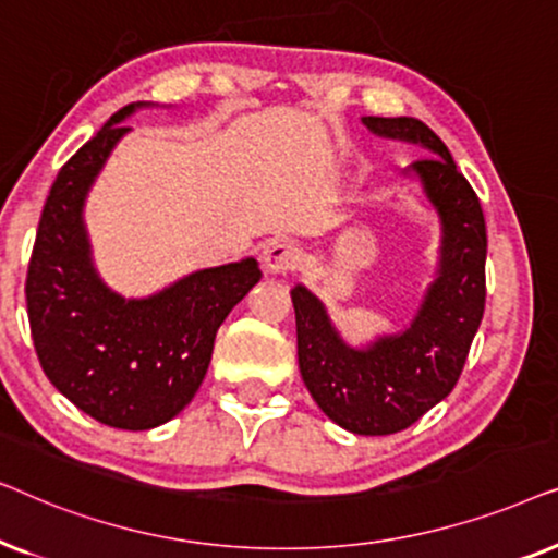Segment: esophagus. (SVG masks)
I'll return each instance as SVG.
<instances>
[{"mask_svg": "<svg viewBox=\"0 0 558 558\" xmlns=\"http://www.w3.org/2000/svg\"><path fill=\"white\" fill-rule=\"evenodd\" d=\"M264 269L266 274H277V277H284V274L294 271L300 266V248L289 241H271L269 246L264 248Z\"/></svg>", "mask_w": 558, "mask_h": 558, "instance_id": "obj_1", "label": "esophagus"}]
</instances>
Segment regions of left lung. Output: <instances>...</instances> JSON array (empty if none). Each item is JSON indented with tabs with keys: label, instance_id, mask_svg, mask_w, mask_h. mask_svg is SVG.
<instances>
[{
	"label": "left lung",
	"instance_id": "left-lung-1",
	"mask_svg": "<svg viewBox=\"0 0 558 558\" xmlns=\"http://www.w3.org/2000/svg\"><path fill=\"white\" fill-rule=\"evenodd\" d=\"M363 124L384 140L429 151L403 174H414L439 216L434 281L401 332L363 348L342 340L325 304L304 284L292 289V304L296 357L312 399L342 429L384 437L407 429L452 393L485 312L487 233L475 190L424 121L363 117Z\"/></svg>",
	"mask_w": 558,
	"mask_h": 558
}]
</instances>
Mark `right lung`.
Returning <instances> with one entry per match:
<instances>
[{"mask_svg":"<svg viewBox=\"0 0 558 558\" xmlns=\"http://www.w3.org/2000/svg\"><path fill=\"white\" fill-rule=\"evenodd\" d=\"M136 101L63 165L45 201L27 269V315L50 384L96 422L144 432L193 401L213 342L262 279L256 258L187 274L149 296H121L94 269L83 205L106 159L132 129Z\"/></svg>","mask_w":558,"mask_h":558,"instance_id":"1","label":"right lung"}]
</instances>
